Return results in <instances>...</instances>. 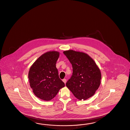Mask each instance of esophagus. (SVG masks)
Segmentation results:
<instances>
[{"label":"esophagus","instance_id":"esophagus-1","mask_svg":"<svg viewBox=\"0 0 130 130\" xmlns=\"http://www.w3.org/2000/svg\"><path fill=\"white\" fill-rule=\"evenodd\" d=\"M62 81L64 83V84H65L66 83V81H67V80H66V79H63Z\"/></svg>","mask_w":130,"mask_h":130}]
</instances>
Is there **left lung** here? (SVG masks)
I'll use <instances>...</instances> for the list:
<instances>
[{
  "instance_id": "8db88e82",
  "label": "left lung",
  "mask_w": 130,
  "mask_h": 130,
  "mask_svg": "<svg viewBox=\"0 0 130 130\" xmlns=\"http://www.w3.org/2000/svg\"><path fill=\"white\" fill-rule=\"evenodd\" d=\"M72 66V75L66 85L79 100L92 96L101 83V73L96 64L88 55L69 50L63 52Z\"/></svg>"
}]
</instances>
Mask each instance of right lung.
Returning a JSON list of instances; mask_svg holds the SVG:
<instances>
[{"label": "right lung", "mask_w": 130, "mask_h": 130, "mask_svg": "<svg viewBox=\"0 0 130 130\" xmlns=\"http://www.w3.org/2000/svg\"><path fill=\"white\" fill-rule=\"evenodd\" d=\"M59 56L58 51L47 52L37 58L30 69V85L34 94L43 100H51L65 86L56 66Z\"/></svg>", "instance_id": "obj_1"}]
</instances>
